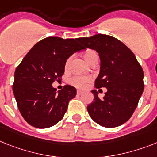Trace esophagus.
I'll return each mask as SVG.
<instances>
[{"label": "esophagus", "mask_w": 157, "mask_h": 157, "mask_svg": "<svg viewBox=\"0 0 157 157\" xmlns=\"http://www.w3.org/2000/svg\"><path fill=\"white\" fill-rule=\"evenodd\" d=\"M77 93V95H78V96H81V95L83 94V92L81 90H77V93Z\"/></svg>", "instance_id": "1"}]
</instances>
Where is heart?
Segmentation results:
<instances>
[{"instance_id":"b5f03b06","label":"heart","mask_w":157,"mask_h":157,"mask_svg":"<svg viewBox=\"0 0 157 157\" xmlns=\"http://www.w3.org/2000/svg\"><path fill=\"white\" fill-rule=\"evenodd\" d=\"M97 52L93 51V50H86L84 53V57H85V60L87 62L90 63L95 57H97ZM72 57H69L68 60H66V63H65V68H67L69 65V63H70V60ZM91 81L90 76H73L72 78H71L70 83L72 84L73 86L78 88V89H84L85 86H86L87 83H89Z\"/></svg>"}]
</instances>
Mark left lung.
Returning <instances> with one entry per match:
<instances>
[{
	"label": "left lung",
	"instance_id": "left-lung-1",
	"mask_svg": "<svg viewBox=\"0 0 157 157\" xmlns=\"http://www.w3.org/2000/svg\"><path fill=\"white\" fill-rule=\"evenodd\" d=\"M85 48L96 50L101 60L97 89L106 88L103 99L92 90L93 102L87 110L93 121L105 128H115L130 119L144 91V72L135 55L121 40L109 35L97 34L78 38Z\"/></svg>",
	"mask_w": 157,
	"mask_h": 157
}]
</instances>
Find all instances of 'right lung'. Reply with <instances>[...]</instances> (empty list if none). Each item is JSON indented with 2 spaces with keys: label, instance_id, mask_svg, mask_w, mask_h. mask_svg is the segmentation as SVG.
<instances>
[{
  "label": "right lung",
  "instance_id": "add662e5",
  "mask_svg": "<svg viewBox=\"0 0 157 157\" xmlns=\"http://www.w3.org/2000/svg\"><path fill=\"white\" fill-rule=\"evenodd\" d=\"M76 39L49 36L37 42L26 54L15 71L14 97L23 118L37 128L57 124L64 117L68 102L76 90L64 85L56 92L52 83L64 72L66 60L84 49Z\"/></svg>",
  "mask_w": 157,
  "mask_h": 157
}]
</instances>
